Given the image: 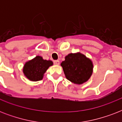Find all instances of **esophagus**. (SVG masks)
<instances>
[{
  "label": "esophagus",
  "mask_w": 122,
  "mask_h": 122,
  "mask_svg": "<svg viewBox=\"0 0 122 122\" xmlns=\"http://www.w3.org/2000/svg\"><path fill=\"white\" fill-rule=\"evenodd\" d=\"M54 65H59V61L57 60V61H54Z\"/></svg>",
  "instance_id": "34e87169"
}]
</instances>
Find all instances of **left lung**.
Masks as SVG:
<instances>
[{
  "label": "left lung",
  "mask_w": 122,
  "mask_h": 122,
  "mask_svg": "<svg viewBox=\"0 0 122 122\" xmlns=\"http://www.w3.org/2000/svg\"><path fill=\"white\" fill-rule=\"evenodd\" d=\"M61 66L66 79L76 85H81L88 81L94 68L92 60L80 52L66 56Z\"/></svg>",
  "instance_id": "left-lung-1"
}]
</instances>
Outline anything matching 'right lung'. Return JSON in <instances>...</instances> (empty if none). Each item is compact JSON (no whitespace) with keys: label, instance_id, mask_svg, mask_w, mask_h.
<instances>
[{"label":"right lung","instance_id":"obj_1","mask_svg":"<svg viewBox=\"0 0 122 122\" xmlns=\"http://www.w3.org/2000/svg\"><path fill=\"white\" fill-rule=\"evenodd\" d=\"M52 65L53 62L52 61L44 59L42 56H37L25 63L23 72L26 78L30 81H39L42 80L44 73Z\"/></svg>","mask_w":122,"mask_h":122}]
</instances>
